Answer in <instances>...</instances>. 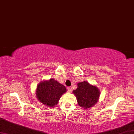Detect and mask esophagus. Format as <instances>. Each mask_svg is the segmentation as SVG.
Returning a JSON list of instances; mask_svg holds the SVG:
<instances>
[{
    "label": "esophagus",
    "instance_id": "34e87169",
    "mask_svg": "<svg viewBox=\"0 0 134 134\" xmlns=\"http://www.w3.org/2000/svg\"><path fill=\"white\" fill-rule=\"evenodd\" d=\"M68 93H71L72 92V87H68Z\"/></svg>",
    "mask_w": 134,
    "mask_h": 134
}]
</instances>
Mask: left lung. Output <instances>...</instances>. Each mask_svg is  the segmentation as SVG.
Here are the masks:
<instances>
[{
    "mask_svg": "<svg viewBox=\"0 0 134 134\" xmlns=\"http://www.w3.org/2000/svg\"><path fill=\"white\" fill-rule=\"evenodd\" d=\"M79 106L84 109L92 107L98 102L100 91L95 86L91 85L86 81L77 83V87L73 91Z\"/></svg>",
    "mask_w": 134,
    "mask_h": 134,
    "instance_id": "8db88e82",
    "label": "left lung"
}]
</instances>
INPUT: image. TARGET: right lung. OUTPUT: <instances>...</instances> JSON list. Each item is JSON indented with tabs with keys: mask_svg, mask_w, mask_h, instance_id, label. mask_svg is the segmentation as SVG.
<instances>
[{
	"mask_svg": "<svg viewBox=\"0 0 134 134\" xmlns=\"http://www.w3.org/2000/svg\"><path fill=\"white\" fill-rule=\"evenodd\" d=\"M66 92V89L53 79L44 80L38 85L36 96L40 102L48 107L56 105L61 96Z\"/></svg>",
	"mask_w": 134,
	"mask_h": 134,
	"instance_id": "right-lung-1",
	"label": "right lung"
}]
</instances>
